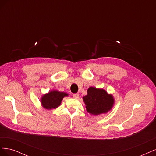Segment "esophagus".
Here are the masks:
<instances>
[{
  "mask_svg": "<svg viewBox=\"0 0 156 156\" xmlns=\"http://www.w3.org/2000/svg\"><path fill=\"white\" fill-rule=\"evenodd\" d=\"M73 98L75 99H78L79 98V94H73Z\"/></svg>",
  "mask_w": 156,
  "mask_h": 156,
  "instance_id": "obj_1",
  "label": "esophagus"
}]
</instances>
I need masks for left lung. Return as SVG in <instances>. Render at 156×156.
<instances>
[{
	"label": "left lung",
	"instance_id": "obj_1",
	"mask_svg": "<svg viewBox=\"0 0 156 156\" xmlns=\"http://www.w3.org/2000/svg\"><path fill=\"white\" fill-rule=\"evenodd\" d=\"M83 98L87 112L93 115L107 113L112 109L115 103L111 94H108L103 89L92 87L88 89L87 95Z\"/></svg>",
	"mask_w": 156,
	"mask_h": 156
}]
</instances>
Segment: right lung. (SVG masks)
I'll return each mask as SVG.
<instances>
[{
	"mask_svg": "<svg viewBox=\"0 0 156 156\" xmlns=\"http://www.w3.org/2000/svg\"><path fill=\"white\" fill-rule=\"evenodd\" d=\"M68 94L66 92L57 90H52L45 94L41 98V103L44 108L48 110L55 109L61 104L64 97L68 96Z\"/></svg>",
	"mask_w": 156,
	"mask_h": 156,
	"instance_id": "1",
	"label": "right lung"
}]
</instances>
